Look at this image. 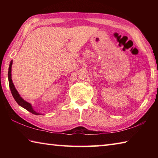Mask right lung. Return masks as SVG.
Here are the masks:
<instances>
[{
	"mask_svg": "<svg viewBox=\"0 0 158 158\" xmlns=\"http://www.w3.org/2000/svg\"><path fill=\"white\" fill-rule=\"evenodd\" d=\"M12 60H11V62L10 63V67H9V69H8V80H9V85H10V90H11L12 95L13 96V98L15 100V101L18 103L19 105H20L21 106H22L24 109H26V110H28V111H30L31 113L35 114V115H39L40 114L37 113V112L35 111L33 108H32V106L30 103L26 102L23 99L21 98V96L19 94L17 90H16L14 84L12 83V75H11V71H12Z\"/></svg>",
	"mask_w": 158,
	"mask_h": 158,
	"instance_id": "1",
	"label": "right lung"
}]
</instances>
